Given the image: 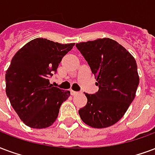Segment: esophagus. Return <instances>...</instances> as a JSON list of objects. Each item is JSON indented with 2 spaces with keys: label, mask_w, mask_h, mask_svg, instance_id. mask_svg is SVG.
<instances>
[{
  "label": "esophagus",
  "mask_w": 155,
  "mask_h": 155,
  "mask_svg": "<svg viewBox=\"0 0 155 155\" xmlns=\"http://www.w3.org/2000/svg\"><path fill=\"white\" fill-rule=\"evenodd\" d=\"M70 93H71V95H78L79 92H78V91H73V90H71Z\"/></svg>",
  "instance_id": "1"
}]
</instances>
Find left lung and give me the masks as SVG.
I'll return each instance as SVG.
<instances>
[{
    "mask_svg": "<svg viewBox=\"0 0 155 155\" xmlns=\"http://www.w3.org/2000/svg\"><path fill=\"white\" fill-rule=\"evenodd\" d=\"M96 77L99 91L85 93L87 104L79 109L83 123L95 128L112 126L133 101L139 85L134 57L117 41L103 38L76 44Z\"/></svg>",
    "mask_w": 155,
    "mask_h": 155,
    "instance_id": "8db88e82",
    "label": "left lung"
}]
</instances>
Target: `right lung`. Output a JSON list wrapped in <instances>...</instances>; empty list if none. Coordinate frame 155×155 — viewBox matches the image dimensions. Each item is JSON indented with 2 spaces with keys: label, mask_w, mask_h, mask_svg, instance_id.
<instances>
[{
  "label": "right lung",
  "mask_w": 155,
  "mask_h": 155,
  "mask_svg": "<svg viewBox=\"0 0 155 155\" xmlns=\"http://www.w3.org/2000/svg\"><path fill=\"white\" fill-rule=\"evenodd\" d=\"M74 43L60 44L37 38L15 54L5 73V92L13 109L27 126L46 128L56 120L60 105L70 95L50 85L63 57Z\"/></svg>",
  "instance_id": "1"
}]
</instances>
